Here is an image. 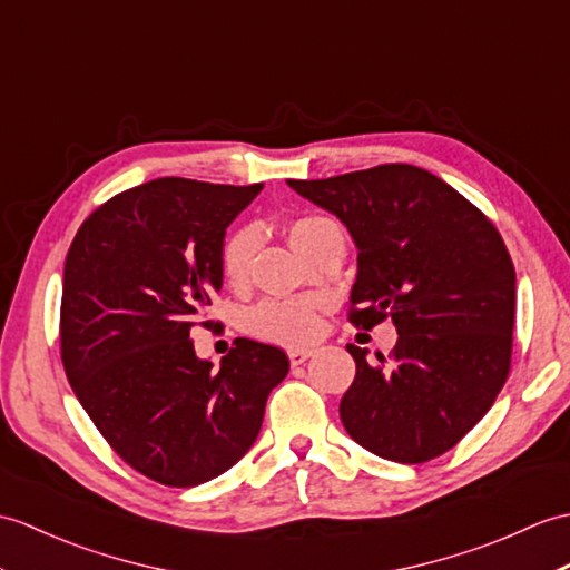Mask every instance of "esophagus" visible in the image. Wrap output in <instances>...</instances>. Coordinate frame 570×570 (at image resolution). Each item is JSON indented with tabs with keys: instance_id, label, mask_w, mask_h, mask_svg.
<instances>
[{
	"instance_id": "esophagus-1",
	"label": "esophagus",
	"mask_w": 570,
	"mask_h": 570,
	"mask_svg": "<svg viewBox=\"0 0 570 570\" xmlns=\"http://www.w3.org/2000/svg\"><path fill=\"white\" fill-rule=\"evenodd\" d=\"M311 356H313L311 350H288V362H291V366H298V364H303V362H308Z\"/></svg>"
}]
</instances>
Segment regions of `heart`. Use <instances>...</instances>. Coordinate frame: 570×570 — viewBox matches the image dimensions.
I'll return each mask as SVG.
<instances>
[{"label": "heart", "instance_id": "1", "mask_svg": "<svg viewBox=\"0 0 570 570\" xmlns=\"http://www.w3.org/2000/svg\"><path fill=\"white\" fill-rule=\"evenodd\" d=\"M288 237L301 255L311 262L325 253L330 245L345 243L342 228L327 216L308 214L288 225ZM259 245V233L255 228H237L225 235L220 245V274L230 288H245L253 276V262ZM325 298L303 296V298H264L257 306L245 313V330L262 342L284 347H301L315 340L321 330V315L325 311Z\"/></svg>", "mask_w": 570, "mask_h": 570}]
</instances>
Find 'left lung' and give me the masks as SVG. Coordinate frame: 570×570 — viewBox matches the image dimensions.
Wrapping results in <instances>:
<instances>
[{
  "instance_id": "1",
  "label": "left lung",
  "mask_w": 570,
  "mask_h": 570,
  "mask_svg": "<svg viewBox=\"0 0 570 570\" xmlns=\"http://www.w3.org/2000/svg\"><path fill=\"white\" fill-rule=\"evenodd\" d=\"M288 187L347 225L360 247L350 323L391 317L389 356L347 345L356 376L340 417L356 444L425 464L495 403L512 360L514 267L495 225L432 171L393 163Z\"/></svg>"
}]
</instances>
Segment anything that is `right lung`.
Returning a JSON list of instances; mask_svg holds the SVG:
<instances>
[{
    "mask_svg": "<svg viewBox=\"0 0 570 570\" xmlns=\"http://www.w3.org/2000/svg\"><path fill=\"white\" fill-rule=\"evenodd\" d=\"M262 191L163 177L111 196L75 235L62 274L60 356L95 428L130 469L171 488L228 471L257 440L288 356L237 337L198 360L196 317L220 291L225 228Z\"/></svg>",
    "mask_w": 570,
    "mask_h": 570,
    "instance_id": "add662e5",
    "label": "right lung"
}]
</instances>
